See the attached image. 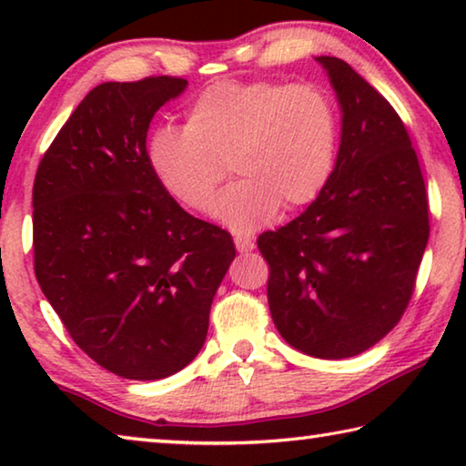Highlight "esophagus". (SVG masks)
<instances>
[{
  "instance_id": "esophagus-1",
  "label": "esophagus",
  "mask_w": 466,
  "mask_h": 466,
  "mask_svg": "<svg viewBox=\"0 0 466 466\" xmlns=\"http://www.w3.org/2000/svg\"><path fill=\"white\" fill-rule=\"evenodd\" d=\"M234 244H236V250L238 252H250L252 248H255V242H252L250 238H244V236H236L234 238Z\"/></svg>"
}]
</instances>
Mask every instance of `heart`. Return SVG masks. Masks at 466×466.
Wrapping results in <instances>:
<instances>
[{"label":"heart","instance_id":"1","mask_svg":"<svg viewBox=\"0 0 466 466\" xmlns=\"http://www.w3.org/2000/svg\"><path fill=\"white\" fill-rule=\"evenodd\" d=\"M335 102L314 84H218L187 108L185 127L147 141L149 168L172 199L208 214L228 167L240 178L219 195L216 218L250 232L278 211L317 201L335 168ZM228 164L226 165L225 162Z\"/></svg>","mask_w":466,"mask_h":466}]
</instances>
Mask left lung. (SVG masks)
Here are the masks:
<instances>
[{
  "label": "left lung",
  "instance_id": "1",
  "mask_svg": "<svg viewBox=\"0 0 466 466\" xmlns=\"http://www.w3.org/2000/svg\"><path fill=\"white\" fill-rule=\"evenodd\" d=\"M343 110L333 175L289 224L258 236L279 335L320 360L351 358L397 327L430 238L428 193L405 123L350 63L319 57Z\"/></svg>",
  "mask_w": 466,
  "mask_h": 466
}]
</instances>
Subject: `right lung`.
I'll return each mask as SVG.
<instances>
[{
    "label": "right lung",
    "mask_w": 466,
    "mask_h": 466,
    "mask_svg": "<svg viewBox=\"0 0 466 466\" xmlns=\"http://www.w3.org/2000/svg\"><path fill=\"white\" fill-rule=\"evenodd\" d=\"M185 86L175 76L96 86L35 177L38 286L86 356L129 380L191 364L236 257L230 234L187 214L149 168V121Z\"/></svg>",
    "instance_id": "obj_1"
}]
</instances>
